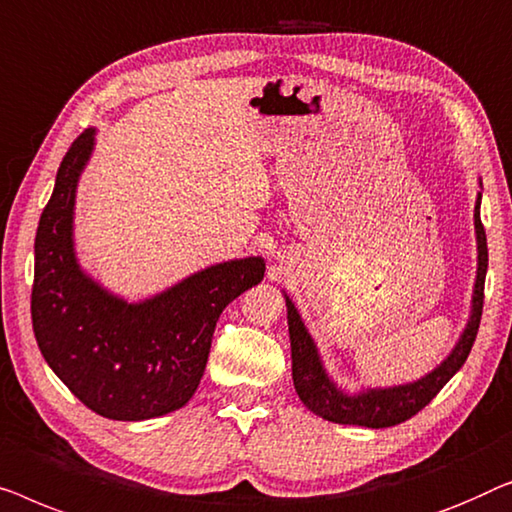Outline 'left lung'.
Instances as JSON below:
<instances>
[{"label": "left lung", "instance_id": "obj_1", "mask_svg": "<svg viewBox=\"0 0 512 512\" xmlns=\"http://www.w3.org/2000/svg\"><path fill=\"white\" fill-rule=\"evenodd\" d=\"M482 187V183H480ZM480 199H475V241H478V271H475V285L471 297V315L469 322L450 350V355L429 371L427 376L406 385L394 387H366L357 394H348L329 378L325 366H322L318 345L301 320L297 306L285 294L287 306V327H290V345H292V378L294 390L299 399L311 413L325 417L336 424H357V427L383 429L394 427L413 417L427 406V403L443 390V385L462 369L466 357L473 348L475 336H478L480 318H482V299H485V276H487V236L480 222Z\"/></svg>", "mask_w": 512, "mask_h": 512}]
</instances>
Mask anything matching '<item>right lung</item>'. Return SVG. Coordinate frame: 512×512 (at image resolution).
I'll return each instance as SVG.
<instances>
[{
    "mask_svg": "<svg viewBox=\"0 0 512 512\" xmlns=\"http://www.w3.org/2000/svg\"><path fill=\"white\" fill-rule=\"evenodd\" d=\"M85 129L57 169L34 241L32 325L55 376L97 415L139 422L183 408L204 376L215 322L264 278L262 257L229 259L143 301L115 297L81 269L76 187L92 150Z\"/></svg>",
    "mask_w": 512,
    "mask_h": 512,
    "instance_id": "1",
    "label": "right lung"
}]
</instances>
